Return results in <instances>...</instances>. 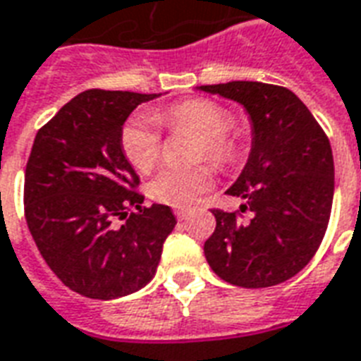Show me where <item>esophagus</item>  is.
Here are the masks:
<instances>
[{"mask_svg":"<svg viewBox=\"0 0 361 361\" xmlns=\"http://www.w3.org/2000/svg\"><path fill=\"white\" fill-rule=\"evenodd\" d=\"M175 215H177L178 221H184V219H188V215H190V211H186V209H175Z\"/></svg>","mask_w":361,"mask_h":361,"instance_id":"34e87169","label":"esophagus"}]
</instances>
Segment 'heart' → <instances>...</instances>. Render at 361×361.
I'll return each instance as SVG.
<instances>
[{
	"instance_id": "obj_1",
	"label": "heart",
	"mask_w": 361,
	"mask_h": 361,
	"mask_svg": "<svg viewBox=\"0 0 361 361\" xmlns=\"http://www.w3.org/2000/svg\"><path fill=\"white\" fill-rule=\"evenodd\" d=\"M169 131H188L197 137L196 159H207L215 165H226L238 154V142L226 133L228 114L211 100L192 99L178 102L156 114ZM156 119L139 112L127 119L121 129V148L135 169L148 173L158 164L161 154V133ZM213 173L205 165L190 169L165 167L152 178L150 196L171 207H188L209 190Z\"/></svg>"
}]
</instances>
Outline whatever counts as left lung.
<instances>
[{
  "label": "left lung",
  "mask_w": 361,
  "mask_h": 361,
  "mask_svg": "<svg viewBox=\"0 0 361 361\" xmlns=\"http://www.w3.org/2000/svg\"><path fill=\"white\" fill-rule=\"evenodd\" d=\"M196 89L242 104L251 121L247 164L226 190L251 219L213 211L216 228L203 245L205 259L232 286H278L299 274L324 240L335 190L331 145L289 89L261 81Z\"/></svg>",
  "instance_id": "1"
}]
</instances>
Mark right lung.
<instances>
[{"label": "right lung", "mask_w": 361, "mask_h": 361, "mask_svg": "<svg viewBox=\"0 0 361 361\" xmlns=\"http://www.w3.org/2000/svg\"><path fill=\"white\" fill-rule=\"evenodd\" d=\"M131 91H83L37 131L24 175L30 234L56 278L89 299L139 291L154 278L177 219L169 205L142 207L139 175L121 148L135 108L158 99ZM129 207H135L126 216ZM116 216L128 217L113 226Z\"/></svg>", "instance_id": "right-lung-1"}]
</instances>
